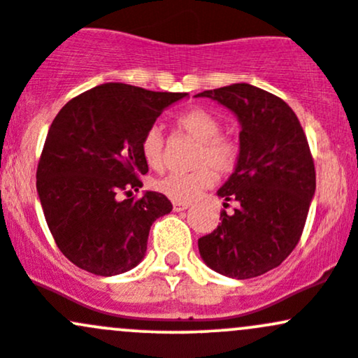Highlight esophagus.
<instances>
[{
  "label": "esophagus",
  "instance_id": "esophagus-1",
  "mask_svg": "<svg viewBox=\"0 0 358 358\" xmlns=\"http://www.w3.org/2000/svg\"><path fill=\"white\" fill-rule=\"evenodd\" d=\"M189 203H184V201H174V210L176 212H182V210H186Z\"/></svg>",
  "mask_w": 358,
  "mask_h": 358
}]
</instances>
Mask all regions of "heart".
Instances as JSON below:
<instances>
[{
    "label": "heart",
    "instance_id": "obj_1",
    "mask_svg": "<svg viewBox=\"0 0 358 358\" xmlns=\"http://www.w3.org/2000/svg\"><path fill=\"white\" fill-rule=\"evenodd\" d=\"M176 127L198 141L193 153V171L171 172L155 182L160 193L174 201H193L215 182V172L227 176L236 171L241 146L233 136L222 134V120L215 113L193 106L176 117ZM141 153L146 164L160 169L165 162V139L160 125H152L141 139Z\"/></svg>",
    "mask_w": 358,
    "mask_h": 358
}]
</instances>
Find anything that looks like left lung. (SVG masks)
I'll use <instances>...</instances> for the list:
<instances>
[{"mask_svg": "<svg viewBox=\"0 0 358 358\" xmlns=\"http://www.w3.org/2000/svg\"><path fill=\"white\" fill-rule=\"evenodd\" d=\"M238 115L241 157L219 196L233 213L198 239L201 259L215 272L250 279L281 265L303 233L315 193V167L307 136L286 101L250 84L203 91Z\"/></svg>", "mask_w": 358, "mask_h": 358, "instance_id": "8db88e82", "label": "left lung"}]
</instances>
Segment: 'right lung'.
Instances as JSON below:
<instances>
[{
  "label": "right lung",
  "mask_w": 358,
  "mask_h": 358,
  "mask_svg": "<svg viewBox=\"0 0 358 358\" xmlns=\"http://www.w3.org/2000/svg\"><path fill=\"white\" fill-rule=\"evenodd\" d=\"M184 96L106 83L72 98L55 117L36 186L55 243L77 267L117 275L143 260L150 227L172 203L157 191L129 198L148 172L141 139Z\"/></svg>",
  "instance_id": "1"
}]
</instances>
